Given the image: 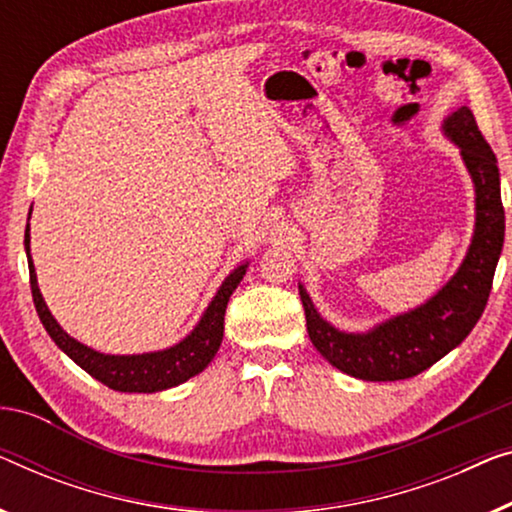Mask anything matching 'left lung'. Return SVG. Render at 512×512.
Instances as JSON below:
<instances>
[{
	"mask_svg": "<svg viewBox=\"0 0 512 512\" xmlns=\"http://www.w3.org/2000/svg\"><path fill=\"white\" fill-rule=\"evenodd\" d=\"M443 129L459 145L476 184V233L455 277L422 307L392 318L367 335H346L325 323L300 286L311 344L332 367L355 379L399 381L425 372L464 342L490 298L506 233L499 166L476 117L466 106L450 115Z\"/></svg>",
	"mask_w": 512,
	"mask_h": 512,
	"instance_id": "left-lung-1",
	"label": "left lung"
}]
</instances>
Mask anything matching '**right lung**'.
Segmentation results:
<instances>
[{
    "label": "right lung",
    "instance_id": "right-lung-1",
    "mask_svg": "<svg viewBox=\"0 0 512 512\" xmlns=\"http://www.w3.org/2000/svg\"><path fill=\"white\" fill-rule=\"evenodd\" d=\"M25 249L29 251V224L25 231ZM27 263L36 314H39L48 335L53 337V342L62 348L76 365H80L87 374L94 376L96 381H101L103 385H108V388L120 392H157L173 388V385H180L191 379V376L201 374L203 369L210 365L214 353L219 351L221 339H224V314L228 298H231L233 291L240 284V279L244 277V272H247V265H240V268L221 284L217 295H214V300L210 302V307H207L203 314L201 323H198L196 330L191 332L187 339H182L177 346L166 348V351L159 353L143 355H103L76 342V339L69 337L62 328H59L53 314L48 311L46 302L41 298L32 258H27Z\"/></svg>",
    "mask_w": 512,
    "mask_h": 512
}]
</instances>
